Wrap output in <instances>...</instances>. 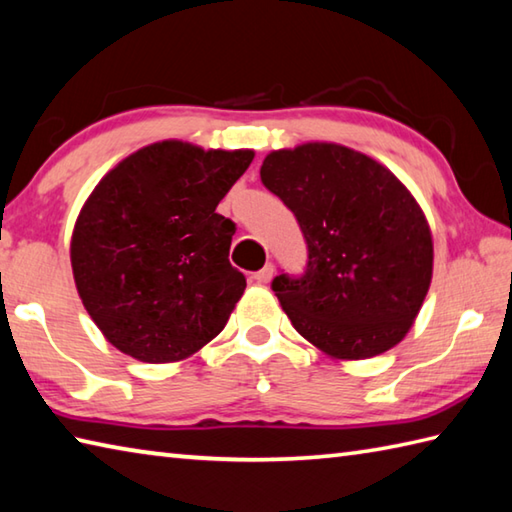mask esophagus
<instances>
[{"instance_id": "1", "label": "esophagus", "mask_w": 512, "mask_h": 512, "mask_svg": "<svg viewBox=\"0 0 512 512\" xmlns=\"http://www.w3.org/2000/svg\"><path fill=\"white\" fill-rule=\"evenodd\" d=\"M273 275H275V266L273 264H266L262 270H257V273L253 275V279L257 284H268L270 279H273Z\"/></svg>"}]
</instances>
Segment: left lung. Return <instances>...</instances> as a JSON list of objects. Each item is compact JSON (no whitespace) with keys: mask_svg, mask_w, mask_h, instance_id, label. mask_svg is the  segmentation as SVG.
Segmentation results:
<instances>
[{"mask_svg":"<svg viewBox=\"0 0 512 512\" xmlns=\"http://www.w3.org/2000/svg\"><path fill=\"white\" fill-rule=\"evenodd\" d=\"M259 175L308 244L306 273L273 279L297 333L335 359L402 342L433 279V235L410 190L373 157L328 142L273 150Z\"/></svg>","mask_w":512,"mask_h":512,"instance_id":"8db88e82","label":"left lung"}]
</instances>
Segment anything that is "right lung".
<instances>
[{"label": "right lung", "instance_id": "right-lung-1", "mask_svg": "<svg viewBox=\"0 0 512 512\" xmlns=\"http://www.w3.org/2000/svg\"><path fill=\"white\" fill-rule=\"evenodd\" d=\"M253 157L166 139L122 159L88 195L70 266L90 319L124 355L182 362L224 330L246 277L228 262L235 224L217 204Z\"/></svg>", "mask_w": 512, "mask_h": 512}]
</instances>
